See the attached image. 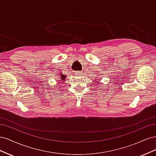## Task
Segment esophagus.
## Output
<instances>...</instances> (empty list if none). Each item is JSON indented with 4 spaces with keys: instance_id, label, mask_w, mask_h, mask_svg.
Masks as SVG:
<instances>
[{
    "instance_id": "1",
    "label": "esophagus",
    "mask_w": 156,
    "mask_h": 156,
    "mask_svg": "<svg viewBox=\"0 0 156 156\" xmlns=\"http://www.w3.org/2000/svg\"><path fill=\"white\" fill-rule=\"evenodd\" d=\"M75 75H77V76H79V75H82V72H75Z\"/></svg>"
}]
</instances>
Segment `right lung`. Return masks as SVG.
<instances>
[{
    "label": "right lung",
    "mask_w": 156,
    "mask_h": 156,
    "mask_svg": "<svg viewBox=\"0 0 156 156\" xmlns=\"http://www.w3.org/2000/svg\"><path fill=\"white\" fill-rule=\"evenodd\" d=\"M61 75V79H63V80H65V77H66V75H63L62 73H61V75Z\"/></svg>",
    "instance_id": "1"
}]
</instances>
